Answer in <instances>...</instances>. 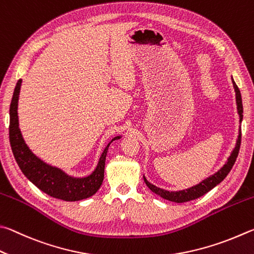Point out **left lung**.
I'll use <instances>...</instances> for the list:
<instances>
[{
	"label": "left lung",
	"instance_id": "8db88e82",
	"mask_svg": "<svg viewBox=\"0 0 254 254\" xmlns=\"http://www.w3.org/2000/svg\"><path fill=\"white\" fill-rule=\"evenodd\" d=\"M232 82H233V87L235 90V96H237L238 113L240 115V120L242 122L243 106H242L241 92H240V89L238 88L237 83L233 81V79H232ZM240 145H241V134L239 135V138L237 141V145H235V148L233 149V152H232V154H231V156L229 157L228 162H226L225 165L222 167L219 172L215 173L214 175L210 176L208 179L204 180L203 182H201V183L197 184L196 186H193V188H190V189L184 190H179V192H168V190L158 189L155 185L150 184L149 182L145 179V177H144V181H145L146 185L148 186V189L152 190V192L159 195V196L163 198L168 199V201L176 202V203H184V202L192 201V199L203 196L204 194H206L208 190H211L213 188H215L217 184H220L221 182L225 179L226 175H228L230 171L232 170L235 161H237V157H238L239 150H240Z\"/></svg>",
	"mask_w": 254,
	"mask_h": 254
}]
</instances>
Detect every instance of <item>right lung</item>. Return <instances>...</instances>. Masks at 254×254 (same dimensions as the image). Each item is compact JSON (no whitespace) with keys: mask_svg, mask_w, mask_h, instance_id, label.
Here are the masks:
<instances>
[{"mask_svg":"<svg viewBox=\"0 0 254 254\" xmlns=\"http://www.w3.org/2000/svg\"><path fill=\"white\" fill-rule=\"evenodd\" d=\"M22 80L17 81L14 92H13L11 106H10V144L13 155L21 168V171L32 183L50 196L64 201L73 202L92 196L102 184L105 172V162L108 146L101 154L97 168L83 179H74L70 177L57 167H52L43 163L31 152L24 143L23 137L19 128V118H17V101H19L20 88ZM120 137H115L113 140L119 139ZM111 140V141H113Z\"/></svg>","mask_w":254,"mask_h":254,"instance_id":"add662e5","label":"right lung"}]
</instances>
